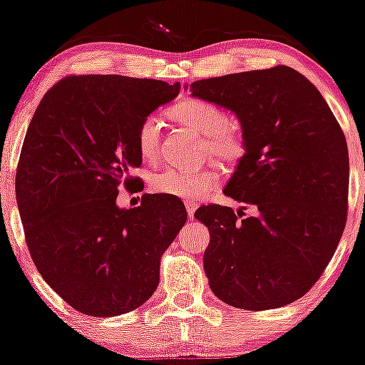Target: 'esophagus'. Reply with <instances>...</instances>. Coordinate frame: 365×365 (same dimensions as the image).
Listing matches in <instances>:
<instances>
[{
  "label": "esophagus",
  "instance_id": "34e87169",
  "mask_svg": "<svg viewBox=\"0 0 365 365\" xmlns=\"http://www.w3.org/2000/svg\"><path fill=\"white\" fill-rule=\"evenodd\" d=\"M185 207H187V215H188V217H190V220H194L197 204H195V202H185Z\"/></svg>",
  "mask_w": 365,
  "mask_h": 365
}]
</instances>
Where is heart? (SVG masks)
I'll use <instances>...</instances> for the list:
<instances>
[{
    "label": "heart",
    "mask_w": 365,
    "mask_h": 365,
    "mask_svg": "<svg viewBox=\"0 0 365 365\" xmlns=\"http://www.w3.org/2000/svg\"><path fill=\"white\" fill-rule=\"evenodd\" d=\"M171 118L185 125L200 140V154L215 159L217 165L230 168L237 165L245 153V142L240 128L230 123L228 115L217 104L202 99H187L170 110ZM161 144V121L156 115H150L137 130V149L144 161L153 163L159 156ZM220 175L215 168L177 170L165 168L150 177V188L161 195L195 202L217 185Z\"/></svg>",
    "instance_id": "b5f03b06"
}]
</instances>
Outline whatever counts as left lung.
<instances>
[{
  "mask_svg": "<svg viewBox=\"0 0 365 365\" xmlns=\"http://www.w3.org/2000/svg\"><path fill=\"white\" fill-rule=\"evenodd\" d=\"M194 98L237 115L245 154L225 188L244 202L202 206L204 271L225 304L266 311L295 302L324 273L346 223L349 149L328 103L290 66L190 83ZM255 209L245 217L243 209ZM244 215L245 220L240 217Z\"/></svg>",
  "mask_w": 365,
  "mask_h": 365,
  "instance_id": "1",
  "label": "left lung"
}]
</instances>
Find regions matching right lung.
<instances>
[{"instance_id":"1","label":"right lung","mask_w":365,"mask_h":365,"mask_svg":"<svg viewBox=\"0 0 365 365\" xmlns=\"http://www.w3.org/2000/svg\"><path fill=\"white\" fill-rule=\"evenodd\" d=\"M178 92V82L72 75L32 116L15 178L25 242L44 282L78 312L120 316L156 292L185 206L144 194L139 207L120 209L116 197L139 183L130 170L142 165L140 123Z\"/></svg>"}]
</instances>
